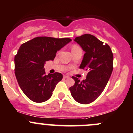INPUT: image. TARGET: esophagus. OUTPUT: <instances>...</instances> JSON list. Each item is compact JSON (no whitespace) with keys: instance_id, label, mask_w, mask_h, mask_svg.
<instances>
[{"instance_id":"1","label":"esophagus","mask_w":133,"mask_h":133,"mask_svg":"<svg viewBox=\"0 0 133 133\" xmlns=\"http://www.w3.org/2000/svg\"><path fill=\"white\" fill-rule=\"evenodd\" d=\"M63 77H64V78H70V77L68 76H66V75H64Z\"/></svg>"}]
</instances>
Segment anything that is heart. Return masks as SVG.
Returning a JSON list of instances; mask_svg holds the SVG:
<instances>
[{
    "mask_svg": "<svg viewBox=\"0 0 133 133\" xmlns=\"http://www.w3.org/2000/svg\"><path fill=\"white\" fill-rule=\"evenodd\" d=\"M76 47H78V46H77V45H73L72 48H76Z\"/></svg>",
    "mask_w": 133,
    "mask_h": 133,
    "instance_id": "b5f03b06",
    "label": "heart"
}]
</instances>
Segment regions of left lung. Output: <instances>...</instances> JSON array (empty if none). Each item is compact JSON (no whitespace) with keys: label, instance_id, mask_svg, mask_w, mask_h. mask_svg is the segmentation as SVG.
Instances as JSON below:
<instances>
[{"label":"left lung","instance_id":"8db88e82","mask_svg":"<svg viewBox=\"0 0 133 133\" xmlns=\"http://www.w3.org/2000/svg\"><path fill=\"white\" fill-rule=\"evenodd\" d=\"M74 41L85 51L79 69L89 72L82 82L72 76L75 83L69 89L76 102L87 104L97 99L105 88L113 70V54L108 44L93 35L85 34Z\"/></svg>","mask_w":133,"mask_h":133}]
</instances>
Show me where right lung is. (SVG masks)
Returning <instances> with one entry per match:
<instances>
[{
    "instance_id": "right-lung-1",
    "label": "right lung",
    "mask_w": 133,
    "mask_h": 133,
    "mask_svg": "<svg viewBox=\"0 0 133 133\" xmlns=\"http://www.w3.org/2000/svg\"><path fill=\"white\" fill-rule=\"evenodd\" d=\"M71 40L40 36L20 46L14 58L15 74L20 88L31 101L43 102L51 97L63 75L59 72L45 75L44 64L54 60L57 51Z\"/></svg>"
}]
</instances>
